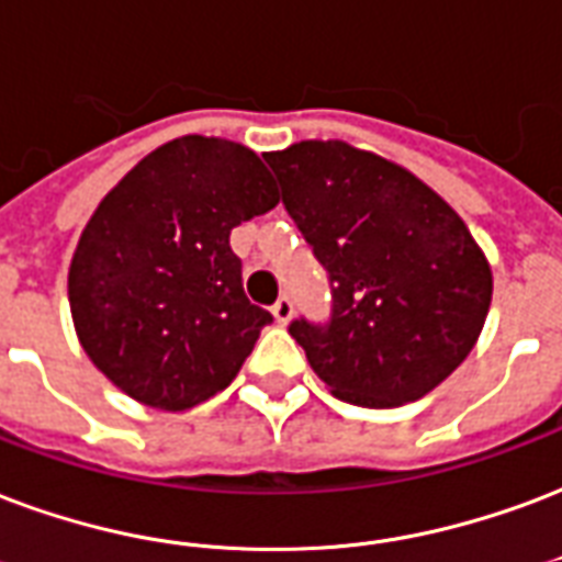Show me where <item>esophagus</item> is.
Returning a JSON list of instances; mask_svg holds the SVG:
<instances>
[{
    "instance_id": "34e87169",
    "label": "esophagus",
    "mask_w": 562,
    "mask_h": 562,
    "mask_svg": "<svg viewBox=\"0 0 562 562\" xmlns=\"http://www.w3.org/2000/svg\"><path fill=\"white\" fill-rule=\"evenodd\" d=\"M272 316H276L281 326H286V323H290V316H293V299L290 296L278 299L276 305H272Z\"/></svg>"
}]
</instances>
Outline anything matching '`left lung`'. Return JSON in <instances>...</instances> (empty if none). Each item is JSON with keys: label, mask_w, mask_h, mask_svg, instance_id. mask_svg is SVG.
I'll use <instances>...</instances> for the list:
<instances>
[{"label": "left lung", "mask_w": 562, "mask_h": 562, "mask_svg": "<svg viewBox=\"0 0 562 562\" xmlns=\"http://www.w3.org/2000/svg\"><path fill=\"white\" fill-rule=\"evenodd\" d=\"M263 156L328 272L331 319L290 323L316 376L367 408L441 385L492 305V266L457 210L408 168L337 138Z\"/></svg>", "instance_id": "obj_1"}]
</instances>
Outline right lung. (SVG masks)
<instances>
[{"label":"right lung","instance_id":"obj_1","mask_svg":"<svg viewBox=\"0 0 562 562\" xmlns=\"http://www.w3.org/2000/svg\"><path fill=\"white\" fill-rule=\"evenodd\" d=\"M278 204L251 147L180 136L130 168L76 243L67 299L86 356L145 406L225 391L272 314L243 293L231 231Z\"/></svg>","mask_w":562,"mask_h":562}]
</instances>
